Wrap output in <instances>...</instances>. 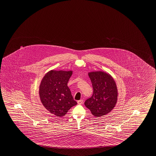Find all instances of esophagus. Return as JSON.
Returning <instances> with one entry per match:
<instances>
[{"label": "esophagus", "mask_w": 156, "mask_h": 156, "mask_svg": "<svg viewBox=\"0 0 156 156\" xmlns=\"http://www.w3.org/2000/svg\"><path fill=\"white\" fill-rule=\"evenodd\" d=\"M77 103H78V104H80V105H81V104H82L83 103V100H78V101H77Z\"/></svg>", "instance_id": "34e87169"}]
</instances>
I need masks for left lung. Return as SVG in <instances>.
Wrapping results in <instances>:
<instances>
[{
	"mask_svg": "<svg viewBox=\"0 0 156 156\" xmlns=\"http://www.w3.org/2000/svg\"><path fill=\"white\" fill-rule=\"evenodd\" d=\"M93 94L85 100V106L95 117L105 115L112 111L118 100V89L115 80L102 71L89 72Z\"/></svg>",
	"mask_w": 156,
	"mask_h": 156,
	"instance_id": "1",
	"label": "left lung"
}]
</instances>
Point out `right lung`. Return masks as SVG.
<instances>
[{
    "label": "right lung",
    "instance_id": "1",
    "mask_svg": "<svg viewBox=\"0 0 156 156\" xmlns=\"http://www.w3.org/2000/svg\"><path fill=\"white\" fill-rule=\"evenodd\" d=\"M72 74V71L52 70L41 80L39 88L41 103L48 111L57 117L65 116L72 106L77 104L67 86Z\"/></svg>",
    "mask_w": 156,
    "mask_h": 156
}]
</instances>
